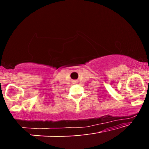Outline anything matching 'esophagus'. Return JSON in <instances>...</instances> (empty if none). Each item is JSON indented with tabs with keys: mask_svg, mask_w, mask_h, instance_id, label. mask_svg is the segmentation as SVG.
Instances as JSON below:
<instances>
[{
	"mask_svg": "<svg viewBox=\"0 0 149 149\" xmlns=\"http://www.w3.org/2000/svg\"><path fill=\"white\" fill-rule=\"evenodd\" d=\"M74 82H76V81H74Z\"/></svg>",
	"mask_w": 149,
	"mask_h": 149,
	"instance_id": "34e87169",
	"label": "esophagus"
}]
</instances>
